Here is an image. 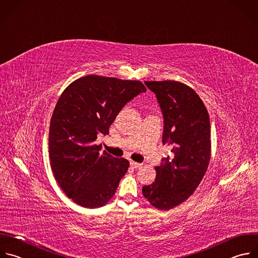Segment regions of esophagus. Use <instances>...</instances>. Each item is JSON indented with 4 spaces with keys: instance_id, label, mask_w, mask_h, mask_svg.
<instances>
[{
    "instance_id": "1",
    "label": "esophagus",
    "mask_w": 258,
    "mask_h": 258,
    "mask_svg": "<svg viewBox=\"0 0 258 258\" xmlns=\"http://www.w3.org/2000/svg\"><path fill=\"white\" fill-rule=\"evenodd\" d=\"M130 166H131V168H133V169H137V168H140V167H142V164H139V163H136V162H130Z\"/></svg>"
}]
</instances>
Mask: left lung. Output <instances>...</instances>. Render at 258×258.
<instances>
[{"mask_svg": "<svg viewBox=\"0 0 258 258\" xmlns=\"http://www.w3.org/2000/svg\"><path fill=\"white\" fill-rule=\"evenodd\" d=\"M156 93L164 116L163 144L172 157L156 167L157 177L142 187L143 196L156 209L169 211L188 199L210 165L211 122L199 95L188 85L174 80L145 81Z\"/></svg>", "mask_w": 258, "mask_h": 258, "instance_id": "obj_1", "label": "left lung"}]
</instances>
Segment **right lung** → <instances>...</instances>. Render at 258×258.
<instances>
[{"instance_id":"1","label":"right lung","mask_w":258,"mask_h":258,"mask_svg":"<svg viewBox=\"0 0 258 258\" xmlns=\"http://www.w3.org/2000/svg\"><path fill=\"white\" fill-rule=\"evenodd\" d=\"M145 91L140 81L87 75L61 94L49 124V161L59 186L80 207L108 203L127 173L126 159L100 152L94 141L109 134L123 107Z\"/></svg>"}]
</instances>
